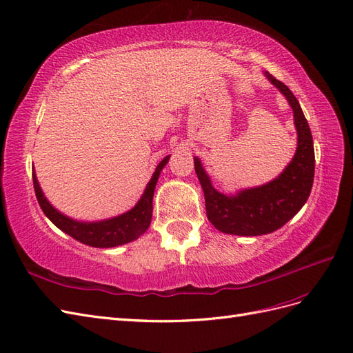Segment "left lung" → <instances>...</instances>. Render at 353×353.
Returning a JSON list of instances; mask_svg holds the SVG:
<instances>
[{"label":"left lung","instance_id":"left-lung-1","mask_svg":"<svg viewBox=\"0 0 353 353\" xmlns=\"http://www.w3.org/2000/svg\"><path fill=\"white\" fill-rule=\"evenodd\" d=\"M265 75L285 96L293 109L297 150L291 163L276 179L266 185L239 190L236 195L229 196L213 188L199 158H194L195 173L205 196L207 217L211 225L223 234L257 236L274 232L299 213L314 185V140L303 110L284 83L278 81L269 72H265Z\"/></svg>","mask_w":353,"mask_h":353}]
</instances>
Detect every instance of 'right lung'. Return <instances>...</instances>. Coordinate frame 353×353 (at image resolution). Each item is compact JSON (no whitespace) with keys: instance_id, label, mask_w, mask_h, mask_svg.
Listing matches in <instances>:
<instances>
[{"instance_id":"right-lung-1","label":"right lung","mask_w":353,"mask_h":353,"mask_svg":"<svg viewBox=\"0 0 353 353\" xmlns=\"http://www.w3.org/2000/svg\"><path fill=\"white\" fill-rule=\"evenodd\" d=\"M168 158L170 155L161 161L158 167L155 168V173L146 185L145 192L142 198L139 199V203L132 210L121 216L100 221H78L62 214L48 203L41 188H39L35 171H32L34 189L38 204L44 211V214L52 220L60 230H63L65 234L85 245L96 248H112L132 243V241L145 234L150 225V219H152L154 190L158 182L159 173L168 163Z\"/></svg>"}]
</instances>
